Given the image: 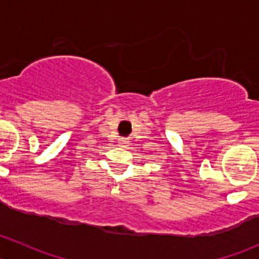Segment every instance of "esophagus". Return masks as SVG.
Here are the masks:
<instances>
[{"instance_id": "obj_1", "label": "esophagus", "mask_w": 259, "mask_h": 259, "mask_svg": "<svg viewBox=\"0 0 259 259\" xmlns=\"http://www.w3.org/2000/svg\"><path fill=\"white\" fill-rule=\"evenodd\" d=\"M127 144H129V140H127V139H119V146L126 148Z\"/></svg>"}]
</instances>
